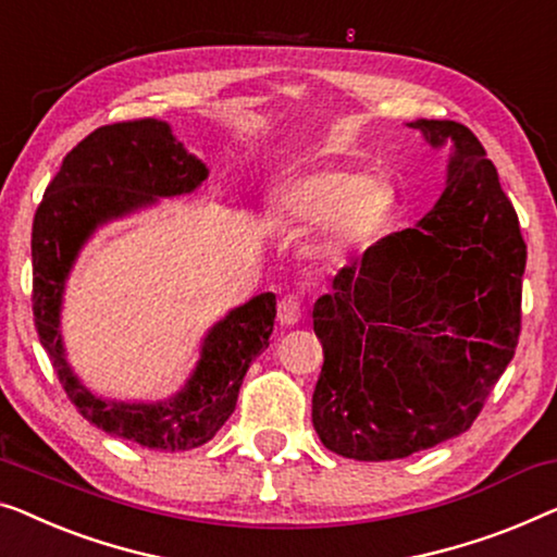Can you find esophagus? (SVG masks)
<instances>
[{"instance_id":"obj_1","label":"esophagus","mask_w":557,"mask_h":557,"mask_svg":"<svg viewBox=\"0 0 557 557\" xmlns=\"http://www.w3.org/2000/svg\"><path fill=\"white\" fill-rule=\"evenodd\" d=\"M304 311V298L298 294H286L278 304V321L284 326H294L298 319H301Z\"/></svg>"}]
</instances>
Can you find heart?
I'll list each match as a JSON object with an SVG mask.
<instances>
[{
  "label": "heart",
  "instance_id": "obj_1",
  "mask_svg": "<svg viewBox=\"0 0 557 557\" xmlns=\"http://www.w3.org/2000/svg\"><path fill=\"white\" fill-rule=\"evenodd\" d=\"M392 196L359 171H319L286 183L273 198V213L296 228L332 225L342 244H364L382 228Z\"/></svg>",
  "mask_w": 557,
  "mask_h": 557
}]
</instances>
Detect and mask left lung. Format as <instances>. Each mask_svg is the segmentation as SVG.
<instances>
[{
  "label": "left lung",
  "mask_w": 557,
  "mask_h": 557,
  "mask_svg": "<svg viewBox=\"0 0 557 557\" xmlns=\"http://www.w3.org/2000/svg\"><path fill=\"white\" fill-rule=\"evenodd\" d=\"M455 143L447 188L414 228L344 265L313 304L324 367L311 419L332 453L382 462L467 432L520 338L528 246L470 127L417 120Z\"/></svg>",
  "instance_id": "1"
}]
</instances>
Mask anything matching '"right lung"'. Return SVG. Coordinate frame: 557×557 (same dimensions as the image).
<instances>
[{
  "instance_id": "right-lung-1",
  "label": "right lung",
  "mask_w": 557,
  "mask_h": 557,
  "mask_svg": "<svg viewBox=\"0 0 557 557\" xmlns=\"http://www.w3.org/2000/svg\"><path fill=\"white\" fill-rule=\"evenodd\" d=\"M208 168L160 120L104 125L64 156L32 223V311L45 351L72 405L87 422L160 453L206 445L233 414L251 361L269 346L276 296L259 294L203 338L196 372L165 401H108L83 386L64 359L60 309L64 281L98 225L193 193Z\"/></svg>"
}]
</instances>
